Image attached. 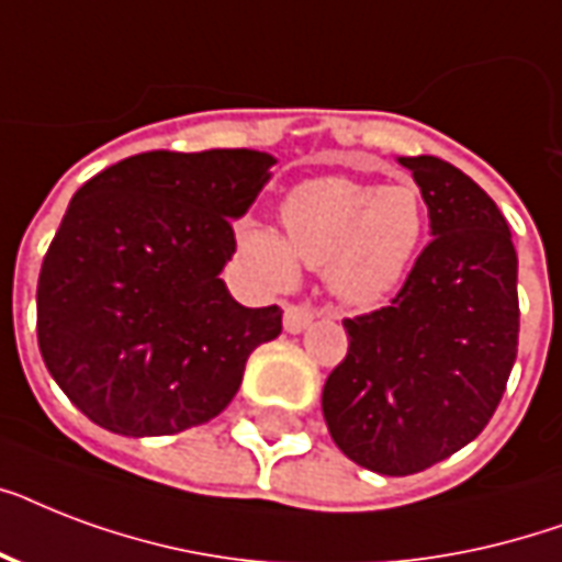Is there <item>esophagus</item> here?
Segmentation results:
<instances>
[{
  "instance_id": "1",
  "label": "esophagus",
  "mask_w": 562,
  "mask_h": 562,
  "mask_svg": "<svg viewBox=\"0 0 562 562\" xmlns=\"http://www.w3.org/2000/svg\"><path fill=\"white\" fill-rule=\"evenodd\" d=\"M315 321V308L308 306V303H289L285 306V315H282V324L289 333H303L308 324Z\"/></svg>"
}]
</instances>
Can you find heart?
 I'll list each match as a JSON object with an SVG mask.
<instances>
[{"label":"heart","mask_w":562,"mask_h":562,"mask_svg":"<svg viewBox=\"0 0 562 562\" xmlns=\"http://www.w3.org/2000/svg\"><path fill=\"white\" fill-rule=\"evenodd\" d=\"M282 238L245 224V254L277 285H291L297 265L326 268L329 285L350 306H375L400 289L426 236L428 212L411 183L375 187L350 178H315L282 201Z\"/></svg>","instance_id":"1"}]
</instances>
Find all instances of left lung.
Instances as JSON below:
<instances>
[{
    "label": "left lung",
    "mask_w": 562,
    "mask_h": 562,
    "mask_svg": "<svg viewBox=\"0 0 562 562\" xmlns=\"http://www.w3.org/2000/svg\"><path fill=\"white\" fill-rule=\"evenodd\" d=\"M431 241L387 306L347 317V356L324 384L329 435L350 461L414 475L475 440L519 344L516 250L484 189L440 157H400Z\"/></svg>",
    "instance_id": "8db88e82"
}]
</instances>
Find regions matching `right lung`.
I'll return each mask as SVG.
<instances>
[{"instance_id":"add662e5","label":"right lung","mask_w":562,"mask_h":562,"mask_svg":"<svg viewBox=\"0 0 562 562\" xmlns=\"http://www.w3.org/2000/svg\"><path fill=\"white\" fill-rule=\"evenodd\" d=\"M273 157L247 148L145 151L75 192L37 282L48 373L95 426L178 435L218 417L247 356L282 333V308H245L221 268L233 221Z\"/></svg>"}]
</instances>
